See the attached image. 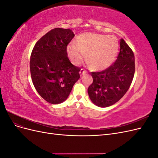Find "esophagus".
Instances as JSON below:
<instances>
[{"instance_id":"34e87169","label":"esophagus","mask_w":158,"mask_h":158,"mask_svg":"<svg viewBox=\"0 0 158 158\" xmlns=\"http://www.w3.org/2000/svg\"><path fill=\"white\" fill-rule=\"evenodd\" d=\"M80 76H82V75H83V74H85L86 73V71L85 70H84V69H81L80 70Z\"/></svg>"}]
</instances>
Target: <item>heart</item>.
Segmentation results:
<instances>
[{
    "mask_svg": "<svg viewBox=\"0 0 158 158\" xmlns=\"http://www.w3.org/2000/svg\"><path fill=\"white\" fill-rule=\"evenodd\" d=\"M119 49L118 39L114 36L94 33H84L76 37L66 47L68 56L75 65H80L86 56L95 70L108 69L115 60Z\"/></svg>",
    "mask_w": 158,
    "mask_h": 158,
    "instance_id": "1",
    "label": "heart"
}]
</instances>
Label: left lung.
<instances>
[{
  "label": "left lung",
  "instance_id": "left-lung-1",
  "mask_svg": "<svg viewBox=\"0 0 158 158\" xmlns=\"http://www.w3.org/2000/svg\"><path fill=\"white\" fill-rule=\"evenodd\" d=\"M135 56L123 39L116 61L105 70L92 73L93 83L88 92L91 101L99 107H107L119 101L126 94L135 75Z\"/></svg>",
  "mask_w": 158,
  "mask_h": 158
}]
</instances>
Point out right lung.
<instances>
[{
  "label": "right lung",
  "instance_id": "1",
  "mask_svg": "<svg viewBox=\"0 0 158 158\" xmlns=\"http://www.w3.org/2000/svg\"><path fill=\"white\" fill-rule=\"evenodd\" d=\"M74 37L70 29L56 27L37 41L30 57V73L34 87L51 104L67 99L80 78V69L70 63L66 47Z\"/></svg>",
  "mask_w": 158,
  "mask_h": 158
}]
</instances>
